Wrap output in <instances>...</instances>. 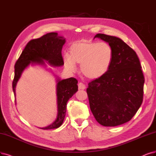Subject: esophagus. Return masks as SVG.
<instances>
[{"label": "esophagus", "instance_id": "obj_1", "mask_svg": "<svg viewBox=\"0 0 156 156\" xmlns=\"http://www.w3.org/2000/svg\"><path fill=\"white\" fill-rule=\"evenodd\" d=\"M78 85V89H81V90H84V89H85V88H86L85 85H84L83 83H82V82L79 83Z\"/></svg>", "mask_w": 156, "mask_h": 156}]
</instances>
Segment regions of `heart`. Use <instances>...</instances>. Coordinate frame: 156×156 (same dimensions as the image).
Returning <instances> with one entry per match:
<instances>
[{"mask_svg":"<svg viewBox=\"0 0 156 156\" xmlns=\"http://www.w3.org/2000/svg\"><path fill=\"white\" fill-rule=\"evenodd\" d=\"M113 57V49L108 43L80 40L71 45L69 56L64 57V65L69 71H74L75 64H81L80 71L83 75L88 79L96 80L108 72Z\"/></svg>","mask_w":156,"mask_h":156,"instance_id":"obj_1","label":"heart"}]
</instances>
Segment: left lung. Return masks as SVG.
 Segmentation results:
<instances>
[{
	"instance_id": "left-lung-1",
	"label": "left lung",
	"mask_w": 156,
	"mask_h": 156,
	"mask_svg": "<svg viewBox=\"0 0 156 156\" xmlns=\"http://www.w3.org/2000/svg\"><path fill=\"white\" fill-rule=\"evenodd\" d=\"M95 38L111 46L114 57L104 76L88 84L90 110L103 126L122 125L132 118L143 102L145 78L139 58L119 38L100 33Z\"/></svg>"
}]
</instances>
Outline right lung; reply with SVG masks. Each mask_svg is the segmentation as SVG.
<instances>
[{
    "label": "right lung",
    "instance_id": "right-lung-1",
    "mask_svg": "<svg viewBox=\"0 0 156 156\" xmlns=\"http://www.w3.org/2000/svg\"><path fill=\"white\" fill-rule=\"evenodd\" d=\"M66 38L59 36L57 33H49L37 39L31 40L22 52L15 66V76L13 82V90L16 96L15 89L22 73L30 66L39 65L47 67V63L52 67H60L63 65L62 56L63 45ZM58 112L56 119L45 127L44 130L57 129L64 120L67 103L78 91V81L74 78L61 80L56 76Z\"/></svg>",
    "mask_w": 156,
    "mask_h": 156
}]
</instances>
